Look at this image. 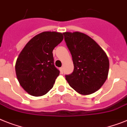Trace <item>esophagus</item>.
Masks as SVG:
<instances>
[{
    "instance_id": "1",
    "label": "esophagus",
    "mask_w": 127,
    "mask_h": 127,
    "mask_svg": "<svg viewBox=\"0 0 127 127\" xmlns=\"http://www.w3.org/2000/svg\"><path fill=\"white\" fill-rule=\"evenodd\" d=\"M59 70H60V72L63 74V67L60 68H59Z\"/></svg>"
}]
</instances>
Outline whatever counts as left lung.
<instances>
[{"instance_id":"1","label":"left lung","mask_w":127,"mask_h":127,"mask_svg":"<svg viewBox=\"0 0 127 127\" xmlns=\"http://www.w3.org/2000/svg\"><path fill=\"white\" fill-rule=\"evenodd\" d=\"M63 34L74 65L73 71L65 75L66 80L80 94H92L102 86L107 78V56L88 35L79 32H66Z\"/></svg>"}]
</instances>
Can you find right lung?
<instances>
[{"label": "right lung", "instance_id": "1", "mask_svg": "<svg viewBox=\"0 0 127 127\" xmlns=\"http://www.w3.org/2000/svg\"><path fill=\"white\" fill-rule=\"evenodd\" d=\"M63 39L62 33L43 32L33 37L17 58L15 70L21 86L31 95L47 94L54 86L59 70L52 51Z\"/></svg>", "mask_w": 127, "mask_h": 127}]
</instances>
